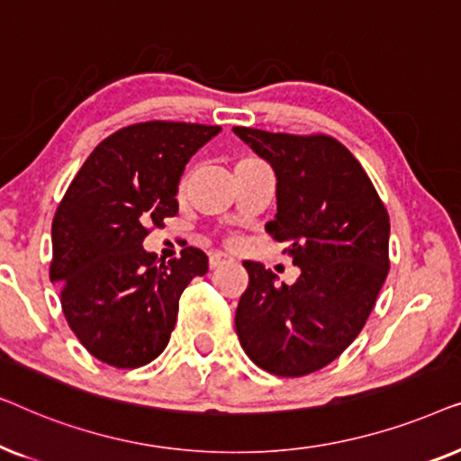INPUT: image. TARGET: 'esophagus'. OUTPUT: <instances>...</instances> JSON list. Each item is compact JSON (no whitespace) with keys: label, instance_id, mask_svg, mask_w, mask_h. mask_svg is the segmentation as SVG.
<instances>
[{"label":"esophagus","instance_id":"esophagus-1","mask_svg":"<svg viewBox=\"0 0 461 461\" xmlns=\"http://www.w3.org/2000/svg\"><path fill=\"white\" fill-rule=\"evenodd\" d=\"M230 262H235V260H232L230 256L220 254V251L210 256V268H220V267H224V264H230Z\"/></svg>","mask_w":461,"mask_h":461}]
</instances>
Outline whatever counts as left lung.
<instances>
[{"mask_svg": "<svg viewBox=\"0 0 461 461\" xmlns=\"http://www.w3.org/2000/svg\"><path fill=\"white\" fill-rule=\"evenodd\" d=\"M270 163L276 213L267 224L300 268L276 287L260 262H243L249 285L235 330L245 355L268 374H312L348 348L386 281L390 220L369 176L331 136H292L232 128Z\"/></svg>", "mask_w": 461, "mask_h": 461, "instance_id": "1", "label": "left lung"}]
</instances>
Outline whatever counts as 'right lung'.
<instances>
[{
  "label": "right lung",
  "mask_w": 461,
  "mask_h": 461,
  "mask_svg": "<svg viewBox=\"0 0 461 461\" xmlns=\"http://www.w3.org/2000/svg\"><path fill=\"white\" fill-rule=\"evenodd\" d=\"M220 125L147 122L104 138L67 188L52 222L50 279L60 285L67 323L86 350L119 369L166 350L178 300L207 256L185 248L157 262L142 248L149 226L178 213L186 163Z\"/></svg>",
  "instance_id": "right-lung-1"
}]
</instances>
